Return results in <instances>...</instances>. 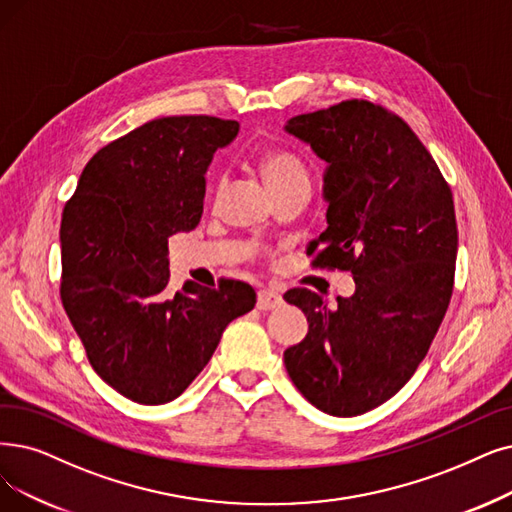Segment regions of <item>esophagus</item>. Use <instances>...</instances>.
Returning <instances> with one entry per match:
<instances>
[{"mask_svg":"<svg viewBox=\"0 0 512 512\" xmlns=\"http://www.w3.org/2000/svg\"><path fill=\"white\" fill-rule=\"evenodd\" d=\"M281 302H283L281 294H277L273 290H260L256 306L260 311H273V309H277V306H281Z\"/></svg>","mask_w":512,"mask_h":512,"instance_id":"34e87169","label":"esophagus"}]
</instances>
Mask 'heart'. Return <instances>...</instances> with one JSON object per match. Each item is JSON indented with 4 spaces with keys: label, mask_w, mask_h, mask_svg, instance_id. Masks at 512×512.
<instances>
[{
    "label": "heart",
    "mask_w": 512,
    "mask_h": 512,
    "mask_svg": "<svg viewBox=\"0 0 512 512\" xmlns=\"http://www.w3.org/2000/svg\"><path fill=\"white\" fill-rule=\"evenodd\" d=\"M260 172L264 180H267L271 191L283 185H290V182L296 180H309V172H306L304 163L296 155L283 151H273L264 155L260 159Z\"/></svg>",
    "instance_id": "1"
}]
</instances>
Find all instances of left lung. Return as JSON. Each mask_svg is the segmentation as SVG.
Wrapping results in <instances>:
<instances>
[{"label": "left lung", "instance_id": "1", "mask_svg": "<svg viewBox=\"0 0 512 512\" xmlns=\"http://www.w3.org/2000/svg\"><path fill=\"white\" fill-rule=\"evenodd\" d=\"M285 132L327 163V229L306 254L355 279L336 309L306 288L283 294L309 321L285 370L317 410L359 416L401 391L445 317L458 254L452 191L414 130L370 100L296 115Z\"/></svg>", "mask_w": 512, "mask_h": 512}]
</instances>
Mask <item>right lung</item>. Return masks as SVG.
<instances>
[{"instance_id":"right-lung-1","label":"right lung","mask_w":512,"mask_h":512,"mask_svg":"<svg viewBox=\"0 0 512 512\" xmlns=\"http://www.w3.org/2000/svg\"><path fill=\"white\" fill-rule=\"evenodd\" d=\"M237 132L210 115L147 121L86 163L65 206L60 298L94 372L136 403L185 393L224 327L256 304L235 279L168 290V237L199 224L210 161Z\"/></svg>"}]
</instances>
